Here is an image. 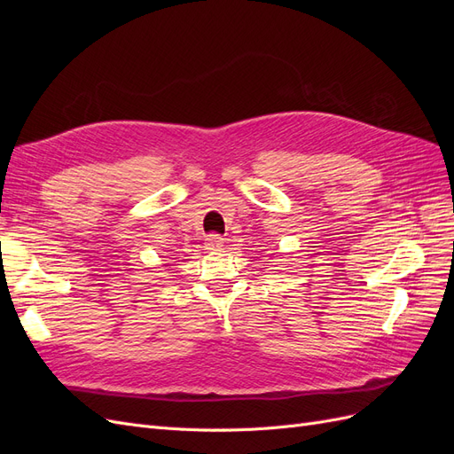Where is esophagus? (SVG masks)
I'll list each match as a JSON object with an SVG mask.
<instances>
[{
    "mask_svg": "<svg viewBox=\"0 0 454 454\" xmlns=\"http://www.w3.org/2000/svg\"><path fill=\"white\" fill-rule=\"evenodd\" d=\"M222 248H223V239L219 237V235H210L208 239H206V250L217 252V250H222Z\"/></svg>",
    "mask_w": 454,
    "mask_h": 454,
    "instance_id": "esophagus-1",
    "label": "esophagus"
}]
</instances>
